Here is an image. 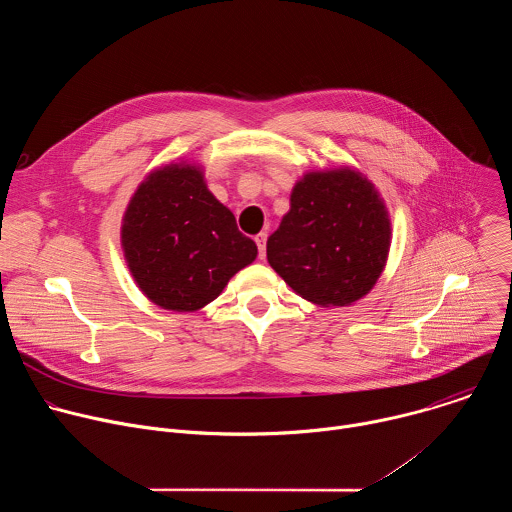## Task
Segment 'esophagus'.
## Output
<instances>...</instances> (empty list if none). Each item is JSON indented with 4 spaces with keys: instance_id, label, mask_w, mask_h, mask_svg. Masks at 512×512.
<instances>
[{
    "instance_id": "esophagus-1",
    "label": "esophagus",
    "mask_w": 512,
    "mask_h": 512,
    "mask_svg": "<svg viewBox=\"0 0 512 512\" xmlns=\"http://www.w3.org/2000/svg\"><path fill=\"white\" fill-rule=\"evenodd\" d=\"M255 243H257V247H259V257H261V259H265V243H267V233H259V235L255 237Z\"/></svg>"
}]
</instances>
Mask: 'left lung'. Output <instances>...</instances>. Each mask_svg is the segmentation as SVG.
<instances>
[{
	"label": "left lung",
	"mask_w": 512,
	"mask_h": 512,
	"mask_svg": "<svg viewBox=\"0 0 512 512\" xmlns=\"http://www.w3.org/2000/svg\"><path fill=\"white\" fill-rule=\"evenodd\" d=\"M267 239L275 273L316 306H350L379 281L391 249V216L375 184L340 166L306 172Z\"/></svg>",
	"instance_id": "left-lung-1"
}]
</instances>
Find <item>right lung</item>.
Returning <instances> with one entry per match:
<instances>
[{
	"label": "right lung",
	"instance_id": "obj_1",
	"mask_svg": "<svg viewBox=\"0 0 512 512\" xmlns=\"http://www.w3.org/2000/svg\"><path fill=\"white\" fill-rule=\"evenodd\" d=\"M121 249L141 294L170 312L204 308L257 259V245L208 190L202 166L184 160L152 170L135 188Z\"/></svg>",
	"mask_w": 512,
	"mask_h": 512
}]
</instances>
